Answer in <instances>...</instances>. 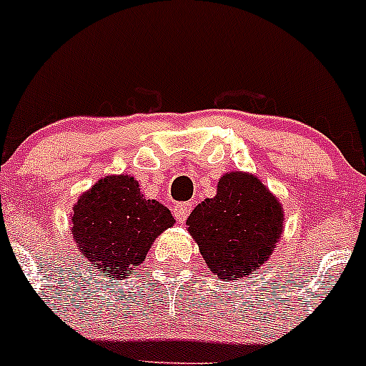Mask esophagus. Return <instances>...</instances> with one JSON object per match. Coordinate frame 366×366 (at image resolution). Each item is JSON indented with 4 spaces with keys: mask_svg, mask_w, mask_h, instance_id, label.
<instances>
[{
    "mask_svg": "<svg viewBox=\"0 0 366 366\" xmlns=\"http://www.w3.org/2000/svg\"><path fill=\"white\" fill-rule=\"evenodd\" d=\"M190 211H192V206L188 204V202H179V204H176L174 206L176 220H178L179 224H183V222L188 218V214H190Z\"/></svg>",
    "mask_w": 366,
    "mask_h": 366,
    "instance_id": "34e87169",
    "label": "esophagus"
}]
</instances>
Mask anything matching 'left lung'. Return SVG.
<instances>
[{"mask_svg": "<svg viewBox=\"0 0 366 366\" xmlns=\"http://www.w3.org/2000/svg\"><path fill=\"white\" fill-rule=\"evenodd\" d=\"M284 208L257 176H222L217 195L188 217V232L211 273L225 282L254 274L271 257L284 232Z\"/></svg>", "mask_w": 366, "mask_h": 366, "instance_id": "1", "label": "left lung"}]
</instances>
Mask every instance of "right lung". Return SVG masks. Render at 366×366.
Here are the masks:
<instances>
[{"label":"right lung","instance_id":"right-lung-1","mask_svg":"<svg viewBox=\"0 0 366 366\" xmlns=\"http://www.w3.org/2000/svg\"><path fill=\"white\" fill-rule=\"evenodd\" d=\"M70 232L82 257L112 278H127L174 217L142 195L134 176H105L74 204Z\"/></svg>","mask_w":366,"mask_h":366}]
</instances>
